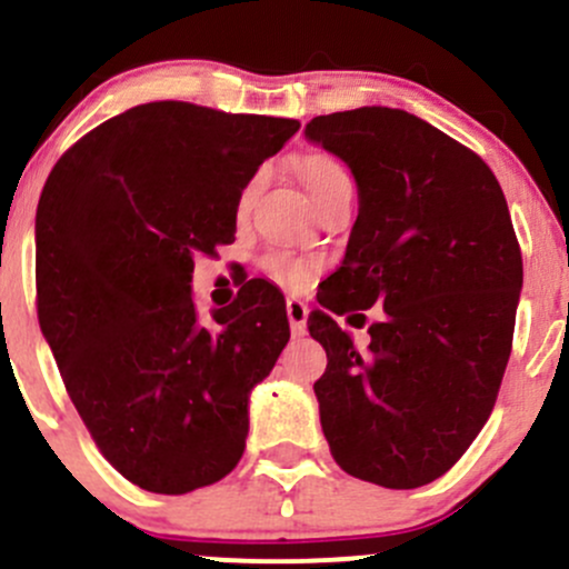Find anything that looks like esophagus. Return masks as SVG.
I'll return each mask as SVG.
<instances>
[{
	"mask_svg": "<svg viewBox=\"0 0 569 569\" xmlns=\"http://www.w3.org/2000/svg\"><path fill=\"white\" fill-rule=\"evenodd\" d=\"M286 313H289V327L295 336H306V327H308V306L297 297H289L286 300Z\"/></svg>",
	"mask_w": 569,
	"mask_h": 569,
	"instance_id": "esophagus-1",
	"label": "esophagus"
}]
</instances>
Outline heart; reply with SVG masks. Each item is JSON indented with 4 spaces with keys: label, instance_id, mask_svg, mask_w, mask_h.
<instances>
[{
    "label": "heart",
    "instance_id": "obj_1",
    "mask_svg": "<svg viewBox=\"0 0 569 569\" xmlns=\"http://www.w3.org/2000/svg\"><path fill=\"white\" fill-rule=\"evenodd\" d=\"M302 178H306V187L311 189L313 200H321L327 192L343 187V183H352L349 170L343 168L336 157H330V153L325 151L308 153V157L302 159ZM258 181H261V176L258 173L250 176L248 181H244V187L239 189L237 194L239 214H248L250 211L252 200H256V192H258ZM258 269H261L272 283L283 286V289H302V286L311 283V278L317 274L319 261L313 256H302V252L272 248L258 258Z\"/></svg>",
    "mask_w": 569,
    "mask_h": 569
}]
</instances>
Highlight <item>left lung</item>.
Returning <instances> with one entry per match:
<instances>
[{
  "mask_svg": "<svg viewBox=\"0 0 569 569\" xmlns=\"http://www.w3.org/2000/svg\"><path fill=\"white\" fill-rule=\"evenodd\" d=\"M306 134L349 164L360 198L308 319L327 352L321 432L349 476L412 490L460 460L496 407L523 286L507 198L479 153L405 109L319 114ZM375 305L370 347L355 348L329 313Z\"/></svg>",
  "mask_w": 569,
  "mask_h": 569,
  "instance_id": "left-lung-1",
  "label": "left lung"
}]
</instances>
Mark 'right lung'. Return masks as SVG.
I'll list each match as a JSON object with an SVG mask.
<instances>
[{"mask_svg": "<svg viewBox=\"0 0 569 569\" xmlns=\"http://www.w3.org/2000/svg\"><path fill=\"white\" fill-rule=\"evenodd\" d=\"M300 123L189 101L131 107L51 168L36 217L38 319L66 391L131 485L183 496L231 473L248 396L289 341L286 306L250 280L194 311V256L237 233V194Z\"/></svg>", "mask_w": 569, "mask_h": 569, "instance_id": "1", "label": "right lung"}]
</instances>
